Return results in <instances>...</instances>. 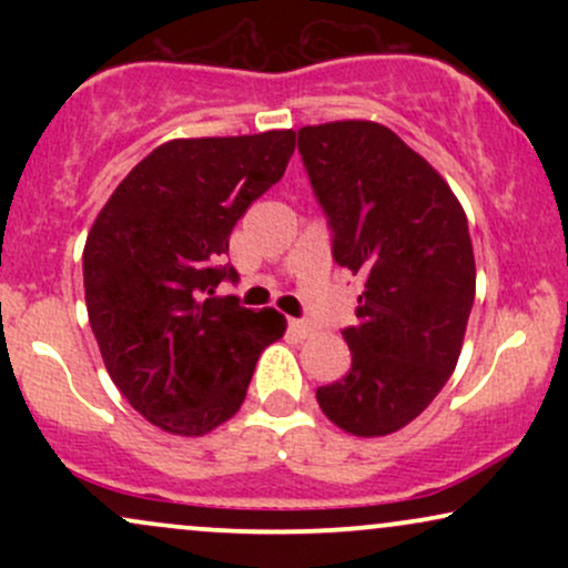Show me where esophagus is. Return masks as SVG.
<instances>
[{"label":"esophagus","mask_w":568,"mask_h":568,"mask_svg":"<svg viewBox=\"0 0 568 568\" xmlns=\"http://www.w3.org/2000/svg\"><path fill=\"white\" fill-rule=\"evenodd\" d=\"M288 328H291L293 334H296L298 338H310V336H315V325L306 323V321H288Z\"/></svg>","instance_id":"1"}]
</instances>
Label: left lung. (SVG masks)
Masks as SVG:
<instances>
[{"instance_id": "8db88e82", "label": "left lung", "mask_w": 568, "mask_h": 568, "mask_svg": "<svg viewBox=\"0 0 568 568\" xmlns=\"http://www.w3.org/2000/svg\"><path fill=\"white\" fill-rule=\"evenodd\" d=\"M298 152L334 232V258L363 277L352 368L317 389L344 433L379 438L425 410L454 374L475 298L467 216L452 186L389 128L342 120L298 130Z\"/></svg>"}]
</instances>
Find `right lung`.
<instances>
[{"mask_svg":"<svg viewBox=\"0 0 568 568\" xmlns=\"http://www.w3.org/2000/svg\"><path fill=\"white\" fill-rule=\"evenodd\" d=\"M296 133L175 139L146 154L101 207L82 253L103 366L146 422L197 438L243 406L277 310L216 296L240 216L283 179Z\"/></svg>","mask_w":568,"mask_h":568,"instance_id":"1","label":"right lung"}]
</instances>
